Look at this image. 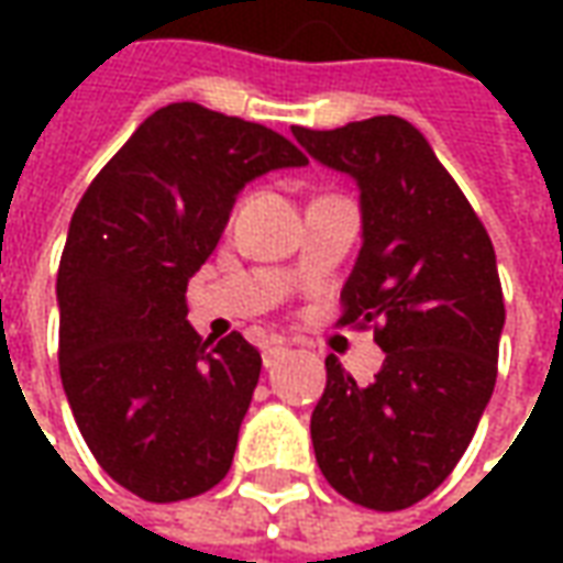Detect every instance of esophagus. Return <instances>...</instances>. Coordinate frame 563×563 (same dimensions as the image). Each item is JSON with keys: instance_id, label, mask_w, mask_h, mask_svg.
Listing matches in <instances>:
<instances>
[{"instance_id": "esophagus-1", "label": "esophagus", "mask_w": 563, "mask_h": 563, "mask_svg": "<svg viewBox=\"0 0 563 563\" xmlns=\"http://www.w3.org/2000/svg\"><path fill=\"white\" fill-rule=\"evenodd\" d=\"M286 350H289V346H286L283 341H271L268 346H265V353H262V362H265V367L277 365L283 355H286Z\"/></svg>"}]
</instances>
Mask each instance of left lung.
I'll use <instances>...</instances> for the list:
<instances>
[{
    "label": "left lung",
    "instance_id": "obj_1",
    "mask_svg": "<svg viewBox=\"0 0 563 563\" xmlns=\"http://www.w3.org/2000/svg\"><path fill=\"white\" fill-rule=\"evenodd\" d=\"M298 144L362 189V250L338 325L371 329L386 362L358 386L329 355L310 437L329 485L395 512L446 479L495 391L504 292L492 238L431 144L401 117L295 126Z\"/></svg>",
    "mask_w": 563,
    "mask_h": 563
}]
</instances>
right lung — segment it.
Listing matches in <instances>:
<instances>
[{
	"label": "right lung",
	"instance_id": "right-lung-1",
	"mask_svg": "<svg viewBox=\"0 0 563 563\" xmlns=\"http://www.w3.org/2000/svg\"><path fill=\"white\" fill-rule=\"evenodd\" d=\"M289 165L307 156L280 132L174 102L75 208L56 274L59 377L102 471L150 504L205 495L232 467L262 355L238 331L205 341L186 283L244 184Z\"/></svg>",
	"mask_w": 563,
	"mask_h": 563
}]
</instances>
